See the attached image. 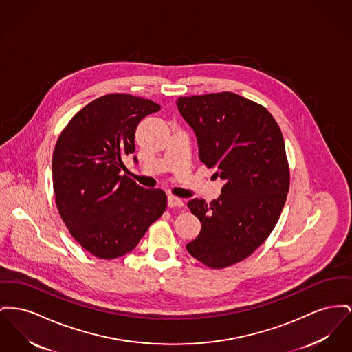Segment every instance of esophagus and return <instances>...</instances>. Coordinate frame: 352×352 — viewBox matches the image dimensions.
I'll return each mask as SVG.
<instances>
[{"label":"esophagus","mask_w":352,"mask_h":352,"mask_svg":"<svg viewBox=\"0 0 352 352\" xmlns=\"http://www.w3.org/2000/svg\"><path fill=\"white\" fill-rule=\"evenodd\" d=\"M167 205H168V207H171V208H174V207L182 208V207H184V201H182L181 198H177V197H174V195H170V197L167 198Z\"/></svg>","instance_id":"esophagus-1"}]
</instances>
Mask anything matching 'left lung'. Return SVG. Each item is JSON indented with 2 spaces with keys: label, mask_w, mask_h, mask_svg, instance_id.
Segmentation results:
<instances>
[{
  "label": "left lung",
  "mask_w": 352,
  "mask_h": 352,
  "mask_svg": "<svg viewBox=\"0 0 352 352\" xmlns=\"http://www.w3.org/2000/svg\"><path fill=\"white\" fill-rule=\"evenodd\" d=\"M177 106L197 135L199 160L225 182L218 199L188 201L202 228L187 251L225 269L259 248L280 217L289 188L285 140L265 106L235 93L179 97Z\"/></svg>",
  "instance_id": "8db88e82"
}]
</instances>
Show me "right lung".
I'll return each mask as SVG.
<instances>
[{"label": "right lung", "instance_id": "obj_1", "mask_svg": "<svg viewBox=\"0 0 352 352\" xmlns=\"http://www.w3.org/2000/svg\"><path fill=\"white\" fill-rule=\"evenodd\" d=\"M161 106L124 93L86 104L66 124L53 153L56 205L72 236L100 259L130 252L167 206L161 188L121 175L135 129ZM137 162V158L134 157Z\"/></svg>", "mask_w": 352, "mask_h": 352}]
</instances>
